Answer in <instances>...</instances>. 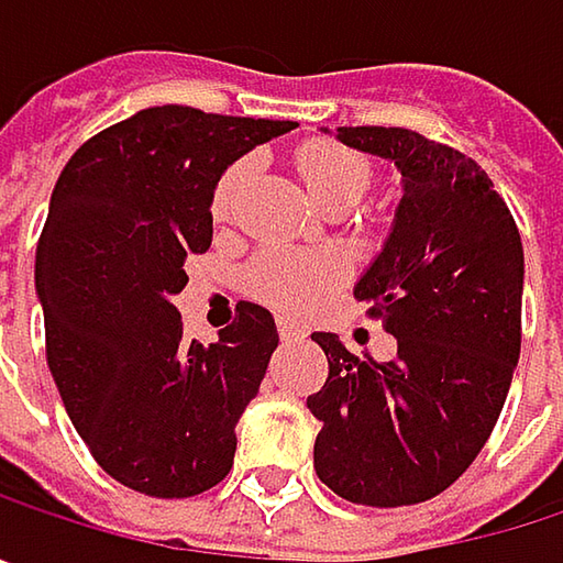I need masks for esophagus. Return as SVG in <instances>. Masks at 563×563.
I'll list each match as a JSON object with an SVG mask.
<instances>
[{
	"label": "esophagus",
	"mask_w": 563,
	"mask_h": 563,
	"mask_svg": "<svg viewBox=\"0 0 563 563\" xmlns=\"http://www.w3.org/2000/svg\"><path fill=\"white\" fill-rule=\"evenodd\" d=\"M277 329H280L283 342H292V339H302V335H306V329H302L296 319H289V316H280V319H277Z\"/></svg>",
	"instance_id": "obj_1"
}]
</instances>
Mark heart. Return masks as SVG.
<instances>
[{"mask_svg": "<svg viewBox=\"0 0 563 563\" xmlns=\"http://www.w3.org/2000/svg\"><path fill=\"white\" fill-rule=\"evenodd\" d=\"M296 169L322 208H352L372 185V166L355 150H345L339 143H309L296 156ZM247 166L238 163L221 175L214 188V214L224 218L234 205L238 185ZM342 277L339 254L325 247H267L251 264V289L267 299L271 306L286 312H309L322 302V296Z\"/></svg>", "mask_w": 563, "mask_h": 563, "instance_id": "b5f03b06", "label": "heart"}]
</instances>
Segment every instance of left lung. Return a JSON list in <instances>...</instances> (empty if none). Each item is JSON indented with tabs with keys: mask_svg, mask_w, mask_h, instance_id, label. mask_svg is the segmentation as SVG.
Instances as JSON below:
<instances>
[{
	"mask_svg": "<svg viewBox=\"0 0 563 563\" xmlns=\"http://www.w3.org/2000/svg\"><path fill=\"white\" fill-rule=\"evenodd\" d=\"M332 136L400 175L391 231L355 283L397 355L362 362L339 335L312 332L329 358L322 391L306 397L319 420L312 466L349 503L413 506L470 470L503 413L521 349V238L463 153L397 126Z\"/></svg>",
	"mask_w": 563,
	"mask_h": 563,
	"instance_id": "obj_1",
	"label": "left lung"
}]
</instances>
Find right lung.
I'll return each mask as SVG.
<instances>
[{"label":"right lung","instance_id":"obj_1","mask_svg":"<svg viewBox=\"0 0 563 563\" xmlns=\"http://www.w3.org/2000/svg\"><path fill=\"white\" fill-rule=\"evenodd\" d=\"M289 130L292 120L150 107L87 140L52 191L35 254L48 368L93 460L143 496H198L234 463L277 322L241 302L218 342H188L172 299L188 254L211 247L221 175Z\"/></svg>","mask_w":563,"mask_h":563}]
</instances>
